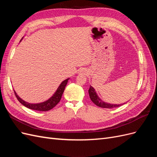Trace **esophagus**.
I'll return each instance as SVG.
<instances>
[{
    "label": "esophagus",
    "instance_id": "1",
    "mask_svg": "<svg viewBox=\"0 0 157 157\" xmlns=\"http://www.w3.org/2000/svg\"><path fill=\"white\" fill-rule=\"evenodd\" d=\"M80 73H84V74H86V71H85L84 69H82L81 71H80Z\"/></svg>",
    "mask_w": 157,
    "mask_h": 157
}]
</instances>
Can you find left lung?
Returning <instances> with one entry per match:
<instances>
[{
  "label": "left lung",
  "mask_w": 157,
  "mask_h": 157,
  "mask_svg": "<svg viewBox=\"0 0 157 157\" xmlns=\"http://www.w3.org/2000/svg\"><path fill=\"white\" fill-rule=\"evenodd\" d=\"M88 93H89L90 98V99H91L92 102L99 107L111 109V108L120 107L121 105H123V104H118V105H117V104H110V103H108L106 102H104L98 97L96 91H95V89L92 86H90V87L89 88Z\"/></svg>",
  "instance_id": "left-lung-1"
}]
</instances>
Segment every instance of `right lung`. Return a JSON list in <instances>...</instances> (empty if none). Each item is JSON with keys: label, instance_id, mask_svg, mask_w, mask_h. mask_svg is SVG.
<instances>
[{"label": "right lung", "instance_id": "right-lung-1", "mask_svg": "<svg viewBox=\"0 0 157 157\" xmlns=\"http://www.w3.org/2000/svg\"><path fill=\"white\" fill-rule=\"evenodd\" d=\"M69 79V78L66 79L61 83V84L59 85L58 89H57L56 92L50 99H48V100L40 103H27L19 97L18 95L16 94L15 91H14V94H15L17 99H18V101L25 107L29 108L30 109H33V110L40 111H47L50 110V109H52V108H54L57 104L59 102Z\"/></svg>", "mask_w": 157, "mask_h": 157}]
</instances>
